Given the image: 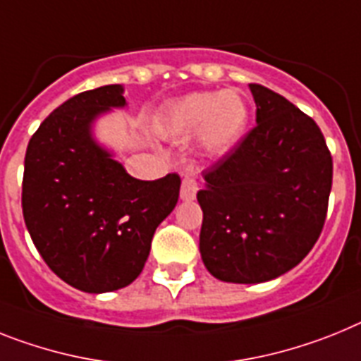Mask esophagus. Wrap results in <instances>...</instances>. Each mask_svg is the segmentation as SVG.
<instances>
[{
  "mask_svg": "<svg viewBox=\"0 0 361 361\" xmlns=\"http://www.w3.org/2000/svg\"><path fill=\"white\" fill-rule=\"evenodd\" d=\"M199 192V180H197L195 173H188L183 178V184H180V199L183 201H193Z\"/></svg>",
  "mask_w": 361,
  "mask_h": 361,
  "instance_id": "obj_1",
  "label": "esophagus"
}]
</instances>
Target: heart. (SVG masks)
<instances>
[{
	"instance_id": "heart-1",
	"label": "heart",
	"mask_w": 361,
	"mask_h": 361,
	"mask_svg": "<svg viewBox=\"0 0 361 361\" xmlns=\"http://www.w3.org/2000/svg\"><path fill=\"white\" fill-rule=\"evenodd\" d=\"M248 107L235 91H195L177 98L162 111L159 131L169 140H197L208 153H224L245 131Z\"/></svg>"
}]
</instances>
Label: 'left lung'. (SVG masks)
<instances>
[{
  "instance_id": "1",
  "label": "left lung",
  "mask_w": 361,
  "mask_h": 361,
  "mask_svg": "<svg viewBox=\"0 0 361 361\" xmlns=\"http://www.w3.org/2000/svg\"><path fill=\"white\" fill-rule=\"evenodd\" d=\"M255 122L202 171L199 250L226 283H263L312 250L327 217L332 157L318 124L285 97L250 84Z\"/></svg>"
}]
</instances>
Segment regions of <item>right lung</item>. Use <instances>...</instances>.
Masks as SVG:
<instances>
[{"label": "right lung", "instance_id": "1", "mask_svg": "<svg viewBox=\"0 0 361 361\" xmlns=\"http://www.w3.org/2000/svg\"><path fill=\"white\" fill-rule=\"evenodd\" d=\"M122 92L118 84L104 85L63 102L25 153L21 208L34 246L60 279L89 294L137 279L180 190L177 173L131 177L92 138L97 116L126 106Z\"/></svg>", "mask_w": 361, "mask_h": 361}]
</instances>
